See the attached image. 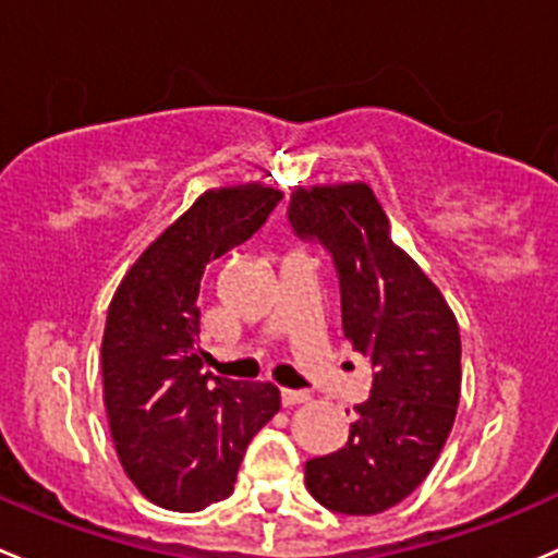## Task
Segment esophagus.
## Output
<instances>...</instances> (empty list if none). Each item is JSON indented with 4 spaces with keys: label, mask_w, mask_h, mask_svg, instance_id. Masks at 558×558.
<instances>
[{
    "label": "esophagus",
    "mask_w": 558,
    "mask_h": 558,
    "mask_svg": "<svg viewBox=\"0 0 558 558\" xmlns=\"http://www.w3.org/2000/svg\"><path fill=\"white\" fill-rule=\"evenodd\" d=\"M280 400H283L286 409H291V405L307 403V400H311V395L300 392V389H280Z\"/></svg>",
    "instance_id": "esophagus-1"
}]
</instances>
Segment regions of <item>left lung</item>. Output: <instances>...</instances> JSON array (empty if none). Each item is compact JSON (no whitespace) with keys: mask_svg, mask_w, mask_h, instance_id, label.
I'll return each mask as SVG.
<instances>
[{"mask_svg":"<svg viewBox=\"0 0 558 558\" xmlns=\"http://www.w3.org/2000/svg\"><path fill=\"white\" fill-rule=\"evenodd\" d=\"M291 229L332 253L343 338L373 367L349 441L305 463L313 499L343 515H376L428 477L461 400V332L434 280L392 242L365 182L296 187Z\"/></svg>","mask_w":558,"mask_h":558,"instance_id":"8db88e82","label":"left lung"}]
</instances>
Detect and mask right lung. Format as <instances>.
Wrapping results in <instances>:
<instances>
[{
	"mask_svg": "<svg viewBox=\"0 0 558 558\" xmlns=\"http://www.w3.org/2000/svg\"><path fill=\"white\" fill-rule=\"evenodd\" d=\"M283 193L218 187L193 202L119 283L100 345L102 403L122 469L153 505L198 512L231 496L253 436L278 414L269 381L204 371V269L251 240Z\"/></svg>",
	"mask_w": 558,
	"mask_h": 558,
	"instance_id": "obj_1",
	"label": "right lung"
}]
</instances>
